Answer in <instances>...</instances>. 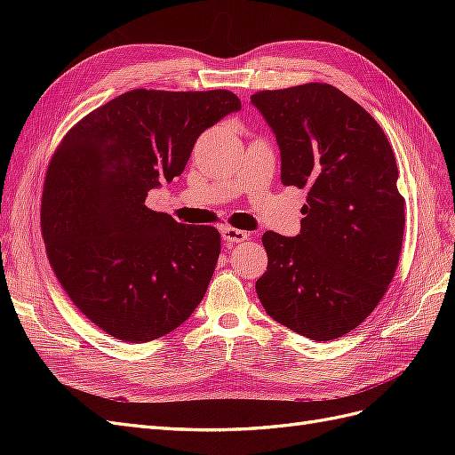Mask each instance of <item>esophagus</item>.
Instances as JSON below:
<instances>
[{
    "label": "esophagus",
    "instance_id": "esophagus-1",
    "mask_svg": "<svg viewBox=\"0 0 455 455\" xmlns=\"http://www.w3.org/2000/svg\"><path fill=\"white\" fill-rule=\"evenodd\" d=\"M222 239L229 244H237V243H243V241L249 239V233L241 231V229H233V228H224L222 229Z\"/></svg>",
    "mask_w": 455,
    "mask_h": 455
}]
</instances>
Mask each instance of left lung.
Instances as JSON below:
<instances>
[{"instance_id": "8db88e82", "label": "left lung", "mask_w": 455, "mask_h": 455, "mask_svg": "<svg viewBox=\"0 0 455 455\" xmlns=\"http://www.w3.org/2000/svg\"><path fill=\"white\" fill-rule=\"evenodd\" d=\"M251 102L281 149V182L307 189L296 237L266 231L256 294L273 321L315 341L341 338L376 309L398 264L404 197L387 136L328 84L261 91Z\"/></svg>"}]
</instances>
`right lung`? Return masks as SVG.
<instances>
[{"label": "right lung", "instance_id": "add662e5", "mask_svg": "<svg viewBox=\"0 0 455 455\" xmlns=\"http://www.w3.org/2000/svg\"><path fill=\"white\" fill-rule=\"evenodd\" d=\"M229 91L134 89L96 108L49 163L41 231L54 275L89 321L144 343L189 319L209 288L220 233L146 206L186 169L201 132L239 112Z\"/></svg>", "mask_w": 455, "mask_h": 455}]
</instances>
